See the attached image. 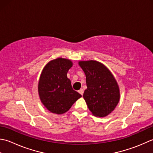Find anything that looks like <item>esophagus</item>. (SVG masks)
Listing matches in <instances>:
<instances>
[{
  "mask_svg": "<svg viewBox=\"0 0 153 153\" xmlns=\"http://www.w3.org/2000/svg\"><path fill=\"white\" fill-rule=\"evenodd\" d=\"M83 91H83V89H80L78 91V92H79V94H80L81 95H83Z\"/></svg>",
  "mask_w": 153,
  "mask_h": 153,
  "instance_id": "34e87169",
  "label": "esophagus"
}]
</instances>
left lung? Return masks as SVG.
Wrapping results in <instances>:
<instances>
[{"label":"left lung","mask_w":153,"mask_h":153,"mask_svg":"<svg viewBox=\"0 0 153 153\" xmlns=\"http://www.w3.org/2000/svg\"><path fill=\"white\" fill-rule=\"evenodd\" d=\"M86 77L87 89L83 97L92 114L103 117L110 114L120 99L119 88L105 65L95 61H79Z\"/></svg>","instance_id":"8db88e82"}]
</instances>
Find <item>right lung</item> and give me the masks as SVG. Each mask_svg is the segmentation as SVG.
I'll list each match as a JSON object with an SVG mask.
<instances>
[{"instance_id": "1", "label": "right lung", "mask_w": 153, "mask_h": 153, "mask_svg": "<svg viewBox=\"0 0 153 153\" xmlns=\"http://www.w3.org/2000/svg\"><path fill=\"white\" fill-rule=\"evenodd\" d=\"M73 63L68 59L59 58L45 65L38 82V94L46 108L51 113L61 115L67 112L82 97L74 91L67 73Z\"/></svg>"}]
</instances>
